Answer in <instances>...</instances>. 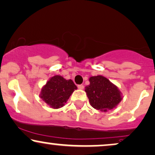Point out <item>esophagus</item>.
<instances>
[{"label": "esophagus", "mask_w": 155, "mask_h": 155, "mask_svg": "<svg viewBox=\"0 0 155 155\" xmlns=\"http://www.w3.org/2000/svg\"><path fill=\"white\" fill-rule=\"evenodd\" d=\"M84 86L83 84H79V85H78V89H84Z\"/></svg>", "instance_id": "obj_1"}]
</instances>
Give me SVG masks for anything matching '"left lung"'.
Here are the masks:
<instances>
[{
	"instance_id": "1",
	"label": "left lung",
	"mask_w": 155,
	"mask_h": 155,
	"mask_svg": "<svg viewBox=\"0 0 155 155\" xmlns=\"http://www.w3.org/2000/svg\"><path fill=\"white\" fill-rule=\"evenodd\" d=\"M89 82L90 84L85 87V92L91 105L95 109L104 112L110 110L122 100L117 87L104 76H92Z\"/></svg>"
}]
</instances>
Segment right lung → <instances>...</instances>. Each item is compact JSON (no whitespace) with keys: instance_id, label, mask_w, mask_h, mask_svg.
Instances as JSON below:
<instances>
[{"instance_id":"1","label":"right lung","mask_w":155,"mask_h":155,"mask_svg":"<svg viewBox=\"0 0 155 155\" xmlns=\"http://www.w3.org/2000/svg\"><path fill=\"white\" fill-rule=\"evenodd\" d=\"M77 87L72 80H66L61 76H55L42 88L40 97L53 108L63 107Z\"/></svg>"}]
</instances>
